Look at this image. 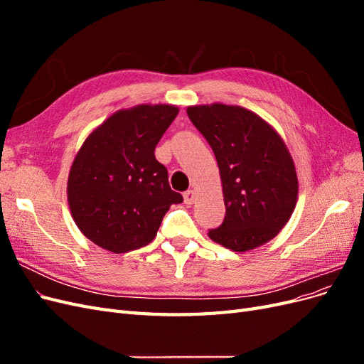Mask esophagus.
<instances>
[{"mask_svg":"<svg viewBox=\"0 0 364 364\" xmlns=\"http://www.w3.org/2000/svg\"><path fill=\"white\" fill-rule=\"evenodd\" d=\"M196 191L194 190H188L185 194H183V200L186 205H193L196 202Z\"/></svg>","mask_w":364,"mask_h":364,"instance_id":"1","label":"esophagus"}]
</instances>
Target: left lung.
Here are the masks:
<instances>
[{"label":"left lung","mask_w":364,"mask_h":364,"mask_svg":"<svg viewBox=\"0 0 364 364\" xmlns=\"http://www.w3.org/2000/svg\"><path fill=\"white\" fill-rule=\"evenodd\" d=\"M186 114L211 146L222 179L226 215L208 237L234 252L267 243L289 223L299 191L284 139L241 106H188Z\"/></svg>","instance_id":"left-lung-1"}]
</instances>
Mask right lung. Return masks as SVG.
<instances>
[{
  "label": "right lung",
  "mask_w": 364,
  "mask_h": 364,
  "mask_svg": "<svg viewBox=\"0 0 364 364\" xmlns=\"http://www.w3.org/2000/svg\"><path fill=\"white\" fill-rule=\"evenodd\" d=\"M179 107L138 105L119 109L97 126L73 161L67 196L80 232L114 253L147 246L165 213L183 202L155 158Z\"/></svg>",
  "instance_id": "1"
}]
</instances>
